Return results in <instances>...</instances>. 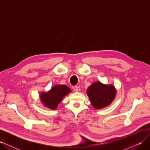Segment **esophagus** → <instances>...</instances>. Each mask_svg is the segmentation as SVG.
I'll list each match as a JSON object with an SVG mask.
<instances>
[{
	"label": "esophagus",
	"instance_id": "obj_1",
	"mask_svg": "<svg viewBox=\"0 0 150 150\" xmlns=\"http://www.w3.org/2000/svg\"><path fill=\"white\" fill-rule=\"evenodd\" d=\"M74 91H76V92H79V91H81V88H80L79 86H76L75 87H74Z\"/></svg>",
	"mask_w": 150,
	"mask_h": 150
}]
</instances>
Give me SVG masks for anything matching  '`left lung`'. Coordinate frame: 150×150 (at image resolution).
Segmentation results:
<instances>
[{
    "label": "left lung",
    "mask_w": 150,
    "mask_h": 150,
    "mask_svg": "<svg viewBox=\"0 0 150 150\" xmlns=\"http://www.w3.org/2000/svg\"><path fill=\"white\" fill-rule=\"evenodd\" d=\"M86 93L93 107L96 110H101L115 100L116 89L113 84H105L97 81L89 86Z\"/></svg>",
    "instance_id": "left-lung-1"
}]
</instances>
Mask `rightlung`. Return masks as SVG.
I'll return each mask as SVG.
<instances>
[{
    "mask_svg": "<svg viewBox=\"0 0 150 150\" xmlns=\"http://www.w3.org/2000/svg\"><path fill=\"white\" fill-rule=\"evenodd\" d=\"M70 93H71V89L66 85L57 84L53 86L47 92L40 93L39 98L44 107L49 110H55L62 99Z\"/></svg>",
    "mask_w": 150,
    "mask_h": 150,
    "instance_id": "obj_1",
    "label": "right lung"
}]
</instances>
